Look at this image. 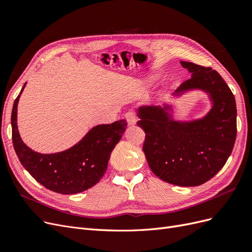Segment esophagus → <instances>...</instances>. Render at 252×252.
Masks as SVG:
<instances>
[{"mask_svg":"<svg viewBox=\"0 0 252 252\" xmlns=\"http://www.w3.org/2000/svg\"><path fill=\"white\" fill-rule=\"evenodd\" d=\"M125 119L127 120L128 125H134L136 123V114L134 111H128L125 114Z\"/></svg>","mask_w":252,"mask_h":252,"instance_id":"1","label":"esophagus"}]
</instances>
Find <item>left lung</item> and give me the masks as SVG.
<instances>
[{"label":"left lung","instance_id":"8db88e82","mask_svg":"<svg viewBox=\"0 0 252 252\" xmlns=\"http://www.w3.org/2000/svg\"><path fill=\"white\" fill-rule=\"evenodd\" d=\"M191 78L174 95L191 89L209 94L212 108L200 120L174 121L170 106H144L138 125L145 131L143 151L158 178L178 186H199L223 168L236 138L235 98L226 82L211 67L181 62Z\"/></svg>","mask_w":252,"mask_h":252}]
</instances>
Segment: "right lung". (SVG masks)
<instances>
[{"label": "right lung", "instance_id": "1", "mask_svg": "<svg viewBox=\"0 0 252 252\" xmlns=\"http://www.w3.org/2000/svg\"><path fill=\"white\" fill-rule=\"evenodd\" d=\"M25 85L14 101L11 112L12 143L23 167L36 182L58 193L73 194L94 186L107 169L111 152L127 127L126 121L97 125L65 151L39 154L23 143L18 130V103Z\"/></svg>", "mask_w": 252, "mask_h": 252}]
</instances>
